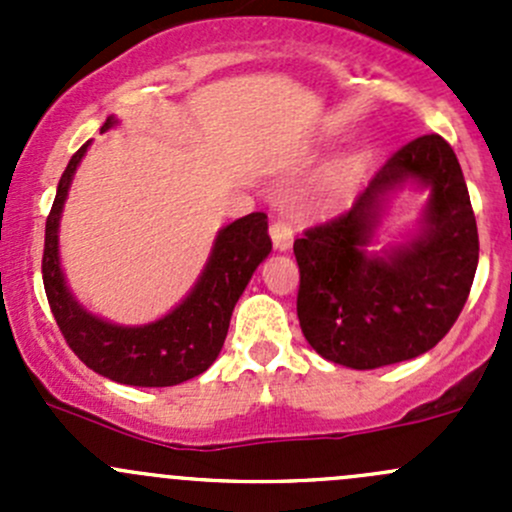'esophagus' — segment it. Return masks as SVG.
<instances>
[{"label": "esophagus", "instance_id": "34e87169", "mask_svg": "<svg viewBox=\"0 0 512 512\" xmlns=\"http://www.w3.org/2000/svg\"><path fill=\"white\" fill-rule=\"evenodd\" d=\"M270 235H272V245H275V250H289L294 242V232H292V225L287 223V220H272L270 225Z\"/></svg>", "mask_w": 512, "mask_h": 512}]
</instances>
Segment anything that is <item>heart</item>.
Instances as JSON below:
<instances>
[{"label": "heart", "mask_w": 512, "mask_h": 512, "mask_svg": "<svg viewBox=\"0 0 512 512\" xmlns=\"http://www.w3.org/2000/svg\"><path fill=\"white\" fill-rule=\"evenodd\" d=\"M337 180H344V173H337Z\"/></svg>", "instance_id": "1"}]
</instances>
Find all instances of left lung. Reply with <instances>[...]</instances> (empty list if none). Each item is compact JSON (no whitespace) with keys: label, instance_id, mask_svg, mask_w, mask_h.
Instances as JSON below:
<instances>
[{"label":"left lung","instance_id":"left-lung-1","mask_svg":"<svg viewBox=\"0 0 512 512\" xmlns=\"http://www.w3.org/2000/svg\"><path fill=\"white\" fill-rule=\"evenodd\" d=\"M406 177L432 185L427 227L383 258L363 252L383 195ZM297 317L317 354L379 369L436 347L456 324L478 267V227L456 153L438 133L394 153L352 208L294 240Z\"/></svg>","mask_w":512,"mask_h":512}]
</instances>
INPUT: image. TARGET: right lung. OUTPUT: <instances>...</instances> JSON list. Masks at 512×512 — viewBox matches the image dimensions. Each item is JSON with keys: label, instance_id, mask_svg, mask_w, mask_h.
Masks as SVG:
<instances>
[{"label": "right lung", "instance_id": "1", "mask_svg": "<svg viewBox=\"0 0 512 512\" xmlns=\"http://www.w3.org/2000/svg\"><path fill=\"white\" fill-rule=\"evenodd\" d=\"M113 123V118H106L101 131H108ZM86 148L89 143L71 156L46 218L41 275L51 314L71 352L106 379L128 386H175L193 379L218 359L232 309L245 292L252 272L270 255L272 240L267 232V215L250 213L220 232L203 277L168 317L146 327H116L91 317L74 302L64 285L56 250L61 208Z\"/></svg>", "mask_w": 512, "mask_h": 512}]
</instances>
